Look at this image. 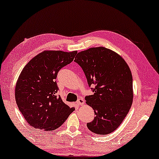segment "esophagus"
<instances>
[{
    "mask_svg": "<svg viewBox=\"0 0 159 159\" xmlns=\"http://www.w3.org/2000/svg\"><path fill=\"white\" fill-rule=\"evenodd\" d=\"M84 103H85L84 100L82 98H80L77 101V103L78 104V105H81V106L84 105Z\"/></svg>",
    "mask_w": 159,
    "mask_h": 159,
    "instance_id": "1",
    "label": "esophagus"
}]
</instances>
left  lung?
<instances>
[{
	"instance_id": "obj_1",
	"label": "left lung",
	"mask_w": 159,
	"mask_h": 159,
	"mask_svg": "<svg viewBox=\"0 0 159 159\" xmlns=\"http://www.w3.org/2000/svg\"><path fill=\"white\" fill-rule=\"evenodd\" d=\"M75 62L82 67L93 94L85 97L94 110L88 129L98 134H110L128 113L133 98L132 76L125 60L104 47L91 48L77 54Z\"/></svg>"
}]
</instances>
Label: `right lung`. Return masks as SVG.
Instances as JSON below:
<instances>
[{"label":"right lung","instance_id":"1","mask_svg":"<svg viewBox=\"0 0 159 159\" xmlns=\"http://www.w3.org/2000/svg\"><path fill=\"white\" fill-rule=\"evenodd\" d=\"M77 52L45 51L22 70L15 87V100L26 121L46 131L61 127L75 110L57 95L56 79L62 67L72 62Z\"/></svg>","mask_w":159,"mask_h":159}]
</instances>
